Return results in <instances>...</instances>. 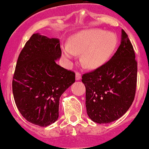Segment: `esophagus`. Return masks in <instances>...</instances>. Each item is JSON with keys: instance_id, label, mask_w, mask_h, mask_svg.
Returning <instances> with one entry per match:
<instances>
[{"instance_id": "34e87169", "label": "esophagus", "mask_w": 149, "mask_h": 149, "mask_svg": "<svg viewBox=\"0 0 149 149\" xmlns=\"http://www.w3.org/2000/svg\"><path fill=\"white\" fill-rule=\"evenodd\" d=\"M75 78H76V80H79L81 79V74L79 72H77L75 74Z\"/></svg>"}]
</instances>
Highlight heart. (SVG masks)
Here are the masks:
<instances>
[{"label":"heart","instance_id":"obj_1","mask_svg":"<svg viewBox=\"0 0 149 149\" xmlns=\"http://www.w3.org/2000/svg\"><path fill=\"white\" fill-rule=\"evenodd\" d=\"M117 38L111 32L90 29L75 34L69 45L62 46L63 56L67 61L81 54L82 64L89 69H95L105 64L117 46Z\"/></svg>","mask_w":149,"mask_h":149}]
</instances>
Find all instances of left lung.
<instances>
[{
	"label": "left lung",
	"instance_id": "obj_1",
	"mask_svg": "<svg viewBox=\"0 0 149 149\" xmlns=\"http://www.w3.org/2000/svg\"><path fill=\"white\" fill-rule=\"evenodd\" d=\"M137 67L133 47L123 29L121 44L111 59L82 77L87 114L93 121L110 123L127 112L135 95Z\"/></svg>",
	"mask_w": 149,
	"mask_h": 149
}]
</instances>
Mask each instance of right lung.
Masks as SVG:
<instances>
[{
  "mask_svg": "<svg viewBox=\"0 0 149 149\" xmlns=\"http://www.w3.org/2000/svg\"><path fill=\"white\" fill-rule=\"evenodd\" d=\"M61 56L60 42L33 34L18 57L12 81L14 101L28 122L40 127L55 123L63 93L75 81V73L56 60Z\"/></svg>",
  "mask_w": 149,
  "mask_h": 149,
  "instance_id": "right-lung-1",
  "label": "right lung"
}]
</instances>
